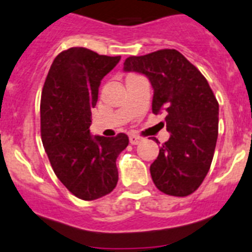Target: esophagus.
<instances>
[{
	"label": "esophagus",
	"mask_w": 252,
	"mask_h": 252,
	"mask_svg": "<svg viewBox=\"0 0 252 252\" xmlns=\"http://www.w3.org/2000/svg\"><path fill=\"white\" fill-rule=\"evenodd\" d=\"M142 141L141 137H138V135H129V142L132 144H138L139 142Z\"/></svg>",
	"instance_id": "1"
}]
</instances>
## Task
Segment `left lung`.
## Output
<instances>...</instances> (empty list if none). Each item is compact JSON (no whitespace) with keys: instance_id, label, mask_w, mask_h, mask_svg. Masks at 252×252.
Returning <instances> with one entry per match:
<instances>
[{"instance_id":"8db88e82","label":"left lung","mask_w":252,"mask_h":252,"mask_svg":"<svg viewBox=\"0 0 252 252\" xmlns=\"http://www.w3.org/2000/svg\"><path fill=\"white\" fill-rule=\"evenodd\" d=\"M124 71L147 76L153 87L152 113L166 115L170 138L150 167L153 183L167 195H190L207 176L217 143L220 105L211 86L176 49L129 57Z\"/></svg>"}]
</instances>
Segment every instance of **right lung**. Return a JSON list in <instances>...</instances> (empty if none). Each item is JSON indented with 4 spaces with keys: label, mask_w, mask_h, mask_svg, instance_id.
<instances>
[{
    "label": "right lung",
    "mask_w": 252,
    "mask_h": 252,
    "mask_svg": "<svg viewBox=\"0 0 252 252\" xmlns=\"http://www.w3.org/2000/svg\"><path fill=\"white\" fill-rule=\"evenodd\" d=\"M120 57L100 56L86 48L63 50L45 78L40 101V133L54 174L74 196L95 200L118 184L117 158L129 143L128 135L90 134L104 76Z\"/></svg>",
    "instance_id": "obj_1"
}]
</instances>
